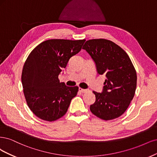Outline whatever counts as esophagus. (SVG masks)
<instances>
[{
    "label": "esophagus",
    "instance_id": "obj_1",
    "mask_svg": "<svg viewBox=\"0 0 157 157\" xmlns=\"http://www.w3.org/2000/svg\"><path fill=\"white\" fill-rule=\"evenodd\" d=\"M89 90H87V89H82V88H79V91L80 92V93H87V91H88Z\"/></svg>",
    "mask_w": 157,
    "mask_h": 157
}]
</instances>
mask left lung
Segmentation results:
<instances>
[{"label": "left lung", "instance_id": "8db88e82", "mask_svg": "<svg viewBox=\"0 0 157 157\" xmlns=\"http://www.w3.org/2000/svg\"><path fill=\"white\" fill-rule=\"evenodd\" d=\"M83 49L94 60L98 73L106 77L102 93L93 91L96 100L90 105V112L105 121L120 117L133 99L137 84L129 56L118 45L102 38L87 40Z\"/></svg>", "mask_w": 157, "mask_h": 157}]
</instances>
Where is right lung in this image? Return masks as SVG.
<instances>
[{"instance_id":"right-lung-1","label":"right lung","mask_w":157,"mask_h":157,"mask_svg":"<svg viewBox=\"0 0 157 157\" xmlns=\"http://www.w3.org/2000/svg\"><path fill=\"white\" fill-rule=\"evenodd\" d=\"M85 42V39L45 40L29 55L21 74L23 93L29 108L40 119L52 122L62 117L77 95L78 86L60 83L59 75Z\"/></svg>"}]
</instances>
